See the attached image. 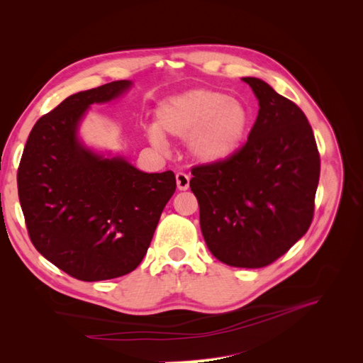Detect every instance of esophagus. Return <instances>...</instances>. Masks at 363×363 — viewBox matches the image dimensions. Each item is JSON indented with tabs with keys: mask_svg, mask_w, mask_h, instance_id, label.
Here are the masks:
<instances>
[{
	"mask_svg": "<svg viewBox=\"0 0 363 363\" xmlns=\"http://www.w3.org/2000/svg\"><path fill=\"white\" fill-rule=\"evenodd\" d=\"M175 182H177L179 191H186L189 188V175L188 174L177 172L175 174Z\"/></svg>",
	"mask_w": 363,
	"mask_h": 363,
	"instance_id": "esophagus-1",
	"label": "esophagus"
}]
</instances>
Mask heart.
Here are the masks:
<instances>
[{"label":"heart","instance_id":"obj_1","mask_svg":"<svg viewBox=\"0 0 363 363\" xmlns=\"http://www.w3.org/2000/svg\"><path fill=\"white\" fill-rule=\"evenodd\" d=\"M157 127L148 128L152 145L163 147L164 138L186 139L191 155L203 163H219L235 156L247 139L251 113L248 107L228 94L199 87L169 96L157 112Z\"/></svg>","mask_w":363,"mask_h":363}]
</instances>
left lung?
Masks as SVG:
<instances>
[{
    "label": "left lung",
    "mask_w": 363,
    "mask_h": 363,
    "mask_svg": "<svg viewBox=\"0 0 363 363\" xmlns=\"http://www.w3.org/2000/svg\"><path fill=\"white\" fill-rule=\"evenodd\" d=\"M242 80L259 100L256 123L235 156L192 168L191 191L212 255L263 268L309 230L321 162L301 108L256 77Z\"/></svg>",
    "instance_id": "8db88e82"
}]
</instances>
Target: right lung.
Segmentation results:
<instances>
[{
    "mask_svg": "<svg viewBox=\"0 0 363 363\" xmlns=\"http://www.w3.org/2000/svg\"><path fill=\"white\" fill-rule=\"evenodd\" d=\"M130 86L118 80L68 96L33 127L19 162L18 195L33 245L83 281L136 269L177 188L172 171L142 172L77 138L91 104L112 101Z\"/></svg>",
    "mask_w": 363,
    "mask_h": 363,
    "instance_id": "right-lung-1",
    "label": "right lung"
}]
</instances>
